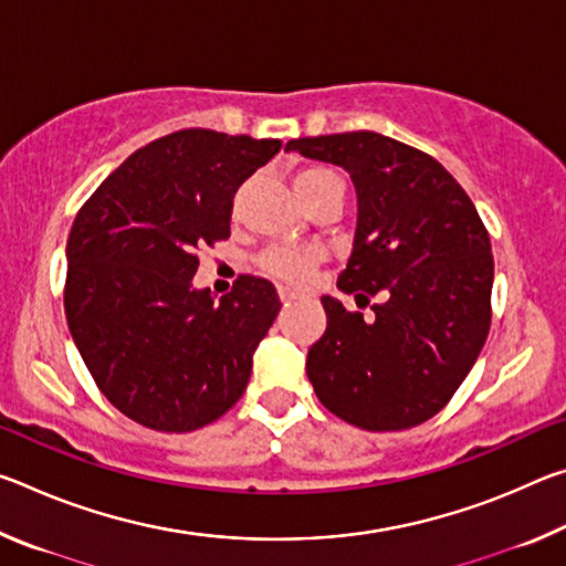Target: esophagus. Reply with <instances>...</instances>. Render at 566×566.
Here are the masks:
<instances>
[{
    "label": "esophagus",
    "mask_w": 566,
    "mask_h": 566,
    "mask_svg": "<svg viewBox=\"0 0 566 566\" xmlns=\"http://www.w3.org/2000/svg\"><path fill=\"white\" fill-rule=\"evenodd\" d=\"M280 300L286 304V302L296 300V294H294V292H290V290H286V286H280Z\"/></svg>",
    "instance_id": "obj_1"
}]
</instances>
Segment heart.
<instances>
[{
    "mask_svg": "<svg viewBox=\"0 0 566 566\" xmlns=\"http://www.w3.org/2000/svg\"><path fill=\"white\" fill-rule=\"evenodd\" d=\"M329 185H342V181L327 167H306L296 171L294 177V189L300 199ZM317 264L319 252H314V249H270L260 260V266L266 274H272L286 284H304Z\"/></svg>",
    "mask_w": 566,
    "mask_h": 566,
    "instance_id": "b5f03b06",
    "label": "heart"
}]
</instances>
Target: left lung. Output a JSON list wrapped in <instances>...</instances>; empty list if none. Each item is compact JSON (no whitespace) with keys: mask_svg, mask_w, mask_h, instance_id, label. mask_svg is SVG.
I'll return each instance as SVG.
<instances>
[{"mask_svg":"<svg viewBox=\"0 0 566 566\" xmlns=\"http://www.w3.org/2000/svg\"><path fill=\"white\" fill-rule=\"evenodd\" d=\"M349 171L357 232L337 286L371 317L322 296L327 329L306 354L324 407L367 432L432 419L462 385L492 324L486 227L434 157L377 132L286 142Z\"/></svg>","mask_w":566,"mask_h":566,"instance_id":"8db88e82","label":"left lung"}]
</instances>
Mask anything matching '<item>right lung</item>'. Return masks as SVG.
<instances>
[{"label": "right lung", "instance_id": "right-lung-1", "mask_svg": "<svg viewBox=\"0 0 566 566\" xmlns=\"http://www.w3.org/2000/svg\"><path fill=\"white\" fill-rule=\"evenodd\" d=\"M280 139L179 129L94 189L66 239L64 312L102 395L142 427L195 432L244 395L252 354L280 314L272 282L195 290L199 249L229 237L232 199Z\"/></svg>", "mask_w": 566, "mask_h": 566}]
</instances>
